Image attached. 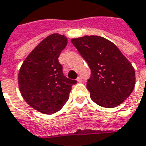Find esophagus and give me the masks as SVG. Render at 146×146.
Segmentation results:
<instances>
[{
    "label": "esophagus",
    "mask_w": 146,
    "mask_h": 146,
    "mask_svg": "<svg viewBox=\"0 0 146 146\" xmlns=\"http://www.w3.org/2000/svg\"><path fill=\"white\" fill-rule=\"evenodd\" d=\"M77 81H78V82H82V77H81V76H78V77L77 78Z\"/></svg>",
    "instance_id": "esophagus-1"
}]
</instances>
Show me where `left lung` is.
Segmentation results:
<instances>
[{
	"mask_svg": "<svg viewBox=\"0 0 146 146\" xmlns=\"http://www.w3.org/2000/svg\"><path fill=\"white\" fill-rule=\"evenodd\" d=\"M71 42L91 69L86 86L96 104L114 108L129 97L135 86V71L113 42L94 35L73 38Z\"/></svg>",
	"mask_w": 146,
	"mask_h": 146,
	"instance_id": "obj_1",
	"label": "left lung"
}]
</instances>
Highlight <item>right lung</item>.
I'll return each mask as SVG.
<instances>
[{"label": "right lung", "instance_id": "obj_1", "mask_svg": "<svg viewBox=\"0 0 146 146\" xmlns=\"http://www.w3.org/2000/svg\"><path fill=\"white\" fill-rule=\"evenodd\" d=\"M67 43L64 35L48 36L28 55L19 70L21 94L28 105L41 113L60 110L69 100L72 86L77 83L63 74L58 60Z\"/></svg>", "mask_w": 146, "mask_h": 146}]
</instances>
